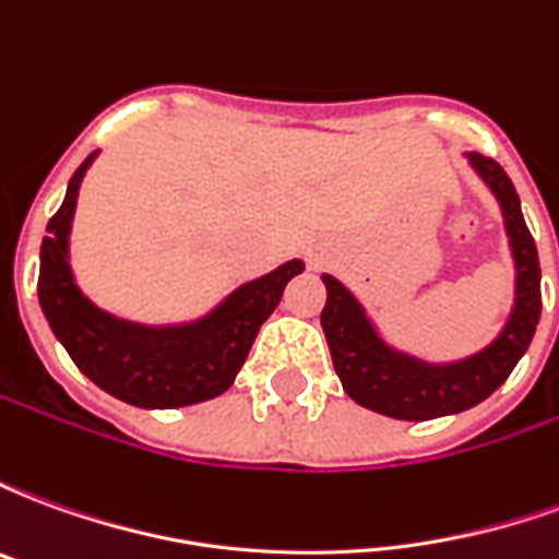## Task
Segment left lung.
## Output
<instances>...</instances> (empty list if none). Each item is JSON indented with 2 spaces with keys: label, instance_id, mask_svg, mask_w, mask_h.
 Returning <instances> with one entry per match:
<instances>
[{
  "label": "left lung",
  "instance_id": "8db88e82",
  "mask_svg": "<svg viewBox=\"0 0 559 559\" xmlns=\"http://www.w3.org/2000/svg\"><path fill=\"white\" fill-rule=\"evenodd\" d=\"M467 158L473 170L479 173L493 197L500 200L518 272L515 308L493 344L461 362H421L416 356L389 347L386 341L377 335L371 320L365 317L356 296L341 281L323 275L326 305L320 311V326L326 332L332 365L338 371L341 386L356 404L392 416V419L425 421L476 407L479 401L503 386L518 359L527 353L536 323H539V254H536V242L521 215L515 185L506 176L503 167L488 155L469 152Z\"/></svg>",
  "mask_w": 559,
  "mask_h": 559
}]
</instances>
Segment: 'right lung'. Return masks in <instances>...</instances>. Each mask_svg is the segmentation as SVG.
<instances>
[{
	"instance_id": "1",
	"label": "right lung",
	"mask_w": 559,
	"mask_h": 559,
	"mask_svg": "<svg viewBox=\"0 0 559 559\" xmlns=\"http://www.w3.org/2000/svg\"><path fill=\"white\" fill-rule=\"evenodd\" d=\"M92 160L95 152L71 176L41 242L38 299L53 335L95 386L134 407H188L227 392L260 326L278 308L287 281L302 272V260L245 284L212 314L188 326H138L107 314L78 290L68 266V233Z\"/></svg>"
}]
</instances>
